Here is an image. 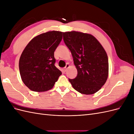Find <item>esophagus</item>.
I'll return each mask as SVG.
<instances>
[{
    "instance_id": "obj_1",
    "label": "esophagus",
    "mask_w": 134,
    "mask_h": 134,
    "mask_svg": "<svg viewBox=\"0 0 134 134\" xmlns=\"http://www.w3.org/2000/svg\"><path fill=\"white\" fill-rule=\"evenodd\" d=\"M69 66H70V65L68 63H67L66 64V66H65V67L64 68V71H66V70H67V69H68L69 68Z\"/></svg>"
}]
</instances>
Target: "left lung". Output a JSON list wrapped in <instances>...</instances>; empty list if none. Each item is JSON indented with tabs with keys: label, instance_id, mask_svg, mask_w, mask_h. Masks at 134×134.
Here are the masks:
<instances>
[{
	"label": "left lung",
	"instance_id": "obj_1",
	"mask_svg": "<svg viewBox=\"0 0 134 134\" xmlns=\"http://www.w3.org/2000/svg\"><path fill=\"white\" fill-rule=\"evenodd\" d=\"M63 33L64 43L71 51L78 71L76 78L69 81L82 94H94L108 78V59L106 51L91 34L76 31Z\"/></svg>",
	"mask_w": 134,
	"mask_h": 134
}]
</instances>
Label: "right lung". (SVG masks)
Wrapping results in <instances>:
<instances>
[{
  "label": "right lung",
  "instance_id": "obj_1",
  "mask_svg": "<svg viewBox=\"0 0 134 134\" xmlns=\"http://www.w3.org/2000/svg\"><path fill=\"white\" fill-rule=\"evenodd\" d=\"M63 38V32L52 31L32 38L23 51L19 62L20 75L26 86L35 92L53 88L62 71L55 66L54 52Z\"/></svg>",
  "mask_w": 134,
  "mask_h": 134
}]
</instances>
